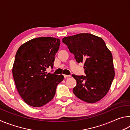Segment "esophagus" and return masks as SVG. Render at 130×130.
Listing matches in <instances>:
<instances>
[{
  "label": "esophagus",
  "instance_id": "1",
  "mask_svg": "<svg viewBox=\"0 0 130 130\" xmlns=\"http://www.w3.org/2000/svg\"><path fill=\"white\" fill-rule=\"evenodd\" d=\"M63 76H64L65 78H68V77H70V75H67V74H63Z\"/></svg>",
  "mask_w": 130,
  "mask_h": 130
}]
</instances>
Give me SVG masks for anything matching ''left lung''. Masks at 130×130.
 I'll use <instances>...</instances> for the list:
<instances>
[{
  "label": "left lung",
  "mask_w": 130,
  "mask_h": 130,
  "mask_svg": "<svg viewBox=\"0 0 130 130\" xmlns=\"http://www.w3.org/2000/svg\"><path fill=\"white\" fill-rule=\"evenodd\" d=\"M62 42L77 62H84L86 76L72 74L77 81L74 94L87 103L100 100L109 91L115 77L112 55L105 42L92 34L81 33L64 37Z\"/></svg>",
  "instance_id": "left-lung-1"
}]
</instances>
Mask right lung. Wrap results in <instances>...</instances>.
Here are the masks:
<instances>
[{"label": "right lung", "instance_id": "right-lung-1", "mask_svg": "<svg viewBox=\"0 0 130 130\" xmlns=\"http://www.w3.org/2000/svg\"><path fill=\"white\" fill-rule=\"evenodd\" d=\"M60 40L53 37H39L21 45L15 55L13 77L18 92L26 104L40 107L54 98L56 88L63 80L62 74L47 73L53 68L54 56Z\"/></svg>", "mask_w": 130, "mask_h": 130}]
</instances>
